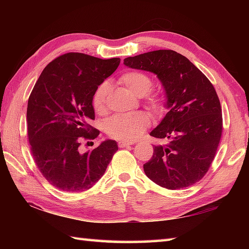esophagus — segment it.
I'll return each mask as SVG.
<instances>
[{
  "label": "esophagus",
  "instance_id": "1",
  "mask_svg": "<svg viewBox=\"0 0 249 249\" xmlns=\"http://www.w3.org/2000/svg\"><path fill=\"white\" fill-rule=\"evenodd\" d=\"M130 145H134V142H124L122 141L119 142V146L122 147V148H124V147H129Z\"/></svg>",
  "mask_w": 249,
  "mask_h": 249
}]
</instances>
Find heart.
I'll list each match as a JSON object with an SVG mask.
<instances>
[{
	"label": "heart",
	"instance_id": "b5f03b06",
	"mask_svg": "<svg viewBox=\"0 0 249 249\" xmlns=\"http://www.w3.org/2000/svg\"><path fill=\"white\" fill-rule=\"evenodd\" d=\"M120 82L126 89L137 96L145 95L153 87V81L148 75L140 71H127L121 75ZM109 91L108 82H103L98 87L92 99V105L96 113H103L107 108V96ZM155 109L160 108V102L157 99L149 101ZM150 124V116L145 112H137L133 114L116 115L109 119L105 125L107 135L115 140L132 142L144 133Z\"/></svg>",
	"mask_w": 249,
	"mask_h": 249
}]
</instances>
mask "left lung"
I'll return each instance as SVG.
<instances>
[{
  "label": "left lung",
  "mask_w": 249,
  "mask_h": 249,
  "mask_svg": "<svg viewBox=\"0 0 249 249\" xmlns=\"http://www.w3.org/2000/svg\"><path fill=\"white\" fill-rule=\"evenodd\" d=\"M128 68L157 75L165 92L168 113L150 132L169 144L154 146L144 165L148 178L176 190L200 181L209 170L222 135V109L209 79L182 54L154 50L124 59Z\"/></svg>",
  "instance_id": "1"
}]
</instances>
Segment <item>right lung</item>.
<instances>
[{
  "label": "right lung",
  "instance_id": "obj_1",
  "mask_svg": "<svg viewBox=\"0 0 249 249\" xmlns=\"http://www.w3.org/2000/svg\"><path fill=\"white\" fill-rule=\"evenodd\" d=\"M120 62V58L65 53L46 66L34 87L27 105L32 154L46 180L59 190H89L119 149L112 140L83 154L79 146L82 137L95 138L100 134L89 125L94 120L92 99Z\"/></svg>",
  "mask_w": 249,
  "mask_h": 249
}]
</instances>
